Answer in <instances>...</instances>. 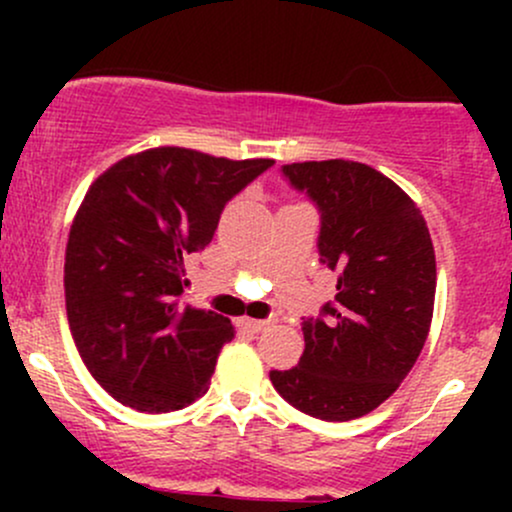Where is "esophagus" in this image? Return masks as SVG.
<instances>
[{"mask_svg":"<svg viewBox=\"0 0 512 512\" xmlns=\"http://www.w3.org/2000/svg\"><path fill=\"white\" fill-rule=\"evenodd\" d=\"M269 325H272L269 320H252V317H245L243 320V327L250 332H262V330H267Z\"/></svg>","mask_w":512,"mask_h":512,"instance_id":"34e87169","label":"esophagus"}]
</instances>
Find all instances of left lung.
Segmentation results:
<instances>
[{"label": "left lung", "mask_w": 512, "mask_h": 512, "mask_svg": "<svg viewBox=\"0 0 512 512\" xmlns=\"http://www.w3.org/2000/svg\"><path fill=\"white\" fill-rule=\"evenodd\" d=\"M281 170L320 209V262L339 281L325 317L303 322L298 366L269 378L315 419H358L397 392L426 344L436 303L431 233L414 199L366 163L330 158Z\"/></svg>", "instance_id": "obj_1"}]
</instances>
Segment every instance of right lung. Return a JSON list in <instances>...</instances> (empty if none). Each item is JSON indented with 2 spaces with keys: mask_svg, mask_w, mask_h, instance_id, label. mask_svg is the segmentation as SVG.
I'll use <instances>...</instances> for the list:
<instances>
[{
  "mask_svg": "<svg viewBox=\"0 0 512 512\" xmlns=\"http://www.w3.org/2000/svg\"><path fill=\"white\" fill-rule=\"evenodd\" d=\"M272 163L156 146L91 182L69 228L64 298L79 356L117 402L161 414L209 390L233 325L182 303L185 257L209 245L228 199Z\"/></svg>",
  "mask_w": 512,
  "mask_h": 512,
  "instance_id": "obj_1",
  "label": "right lung"
}]
</instances>
